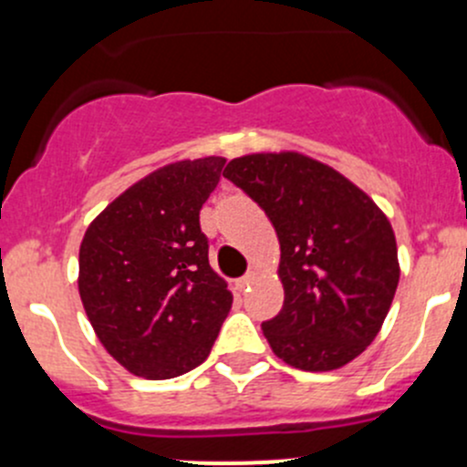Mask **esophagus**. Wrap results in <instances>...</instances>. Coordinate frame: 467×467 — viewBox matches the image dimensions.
<instances>
[{
  "mask_svg": "<svg viewBox=\"0 0 467 467\" xmlns=\"http://www.w3.org/2000/svg\"><path fill=\"white\" fill-rule=\"evenodd\" d=\"M254 281H256V272H247L244 276H240L238 281H235V285H238V290H247Z\"/></svg>",
  "mask_w": 467,
  "mask_h": 467,
  "instance_id": "1",
  "label": "esophagus"
}]
</instances>
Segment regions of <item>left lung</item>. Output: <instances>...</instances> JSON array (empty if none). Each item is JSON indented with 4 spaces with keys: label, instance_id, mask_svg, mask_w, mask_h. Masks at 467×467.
Here are the masks:
<instances>
[{
    "label": "left lung",
    "instance_id": "1",
    "mask_svg": "<svg viewBox=\"0 0 467 467\" xmlns=\"http://www.w3.org/2000/svg\"><path fill=\"white\" fill-rule=\"evenodd\" d=\"M269 218L281 244L283 307L263 321L274 355L301 371H333L382 328L396 295V235L362 189L299 152H258L223 172Z\"/></svg>",
    "mask_w": 467,
    "mask_h": 467
}]
</instances>
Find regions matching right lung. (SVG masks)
Instances as JSON below:
<instances>
[{"label": "right lung", "mask_w": 467, "mask_h": 467, "mask_svg": "<svg viewBox=\"0 0 467 467\" xmlns=\"http://www.w3.org/2000/svg\"><path fill=\"white\" fill-rule=\"evenodd\" d=\"M223 166V157L168 163L105 206L85 232L80 299L96 337L134 376L168 379L200 367L232 310L200 229Z\"/></svg>", "instance_id": "obj_1"}]
</instances>
